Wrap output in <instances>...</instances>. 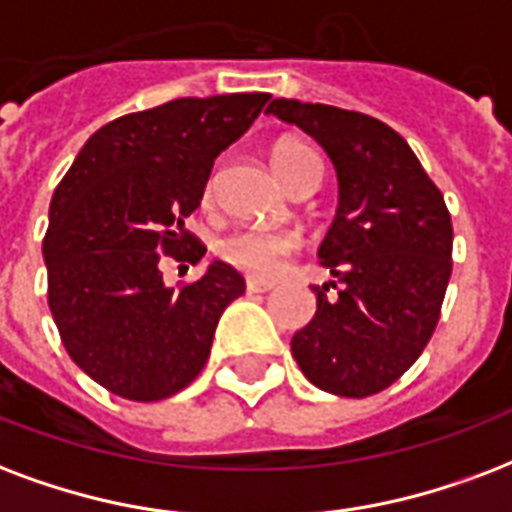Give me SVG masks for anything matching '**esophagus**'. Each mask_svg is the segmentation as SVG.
Segmentation results:
<instances>
[{"label":"esophagus","instance_id":"1","mask_svg":"<svg viewBox=\"0 0 512 512\" xmlns=\"http://www.w3.org/2000/svg\"><path fill=\"white\" fill-rule=\"evenodd\" d=\"M273 290L271 282H257V279H249L247 282V292H268Z\"/></svg>","mask_w":512,"mask_h":512}]
</instances>
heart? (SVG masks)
<instances>
[{"label":"heart","mask_w":512,"mask_h":512,"mask_svg":"<svg viewBox=\"0 0 512 512\" xmlns=\"http://www.w3.org/2000/svg\"><path fill=\"white\" fill-rule=\"evenodd\" d=\"M271 163L282 182L292 190L308 169L319 166V158L311 147L303 142L287 139L279 142L271 150ZM204 195H212V185H206ZM217 257L230 268L247 273L252 279H276L287 268L292 257L300 252V239L290 230H263V228H244L233 230L228 236H222L214 247Z\"/></svg>","instance_id":"obj_1"}]
</instances>
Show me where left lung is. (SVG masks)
Instances as JSON below:
<instances>
[{
	"instance_id": "obj_1",
	"label": "left lung",
	"mask_w": 512,
	"mask_h": 512,
	"mask_svg": "<svg viewBox=\"0 0 512 512\" xmlns=\"http://www.w3.org/2000/svg\"><path fill=\"white\" fill-rule=\"evenodd\" d=\"M268 115L314 136L341 187L319 247L338 298H327V284L314 287L317 314L292 335V357L330 395H378L419 360L438 327L454 268L443 193L403 136L376 117L295 99L271 101Z\"/></svg>"
}]
</instances>
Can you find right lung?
I'll list each match as a JSON object with an SVG mask.
<instances>
[{"label": "right lung", "mask_w": 512, "mask_h": 512, "mask_svg": "<svg viewBox=\"0 0 512 512\" xmlns=\"http://www.w3.org/2000/svg\"><path fill=\"white\" fill-rule=\"evenodd\" d=\"M268 99L190 96L117 117L58 182L42 241L48 306L66 354L112 395L155 403L193 384L222 311L244 295L241 273L225 263L166 287L161 260L206 255L185 220L214 158L247 134Z\"/></svg>", "instance_id": "right-lung-1"}]
</instances>
